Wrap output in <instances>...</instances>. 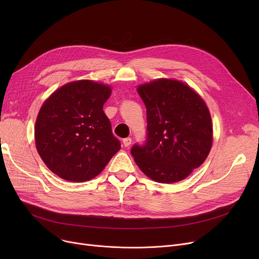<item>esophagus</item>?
Listing matches in <instances>:
<instances>
[{"mask_svg": "<svg viewBox=\"0 0 259 259\" xmlns=\"http://www.w3.org/2000/svg\"><path fill=\"white\" fill-rule=\"evenodd\" d=\"M131 142H132L131 138H126V139L122 140V144H124L125 147H129L131 145Z\"/></svg>", "mask_w": 259, "mask_h": 259, "instance_id": "1", "label": "esophagus"}]
</instances>
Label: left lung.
I'll return each instance as SVG.
<instances>
[{
	"instance_id": "obj_1",
	"label": "left lung",
	"mask_w": 259,
	"mask_h": 259,
	"mask_svg": "<svg viewBox=\"0 0 259 259\" xmlns=\"http://www.w3.org/2000/svg\"><path fill=\"white\" fill-rule=\"evenodd\" d=\"M147 109V140L131 154L151 180L181 182L206 160L212 147L209 109L183 81L158 78L138 87Z\"/></svg>"
}]
</instances>
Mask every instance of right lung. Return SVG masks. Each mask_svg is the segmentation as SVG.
Wrapping results in <instances>:
<instances>
[{
	"mask_svg": "<svg viewBox=\"0 0 259 259\" xmlns=\"http://www.w3.org/2000/svg\"><path fill=\"white\" fill-rule=\"evenodd\" d=\"M110 94V86L80 79L54 91L40 107L34 128L36 150L61 179L90 181L120 149L103 110Z\"/></svg>",
	"mask_w": 259,
	"mask_h": 259,
	"instance_id": "add662e5",
	"label": "right lung"
}]
</instances>
